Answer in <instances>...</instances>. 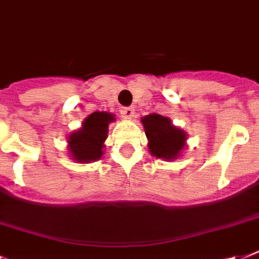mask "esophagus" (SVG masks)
<instances>
[{
    "label": "esophagus",
    "mask_w": 259,
    "mask_h": 259,
    "mask_svg": "<svg viewBox=\"0 0 259 259\" xmlns=\"http://www.w3.org/2000/svg\"><path fill=\"white\" fill-rule=\"evenodd\" d=\"M121 114L123 118H126V119H130V118L134 115V109L133 107H122Z\"/></svg>",
    "instance_id": "1"
}]
</instances>
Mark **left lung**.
Masks as SVG:
<instances>
[{
	"instance_id": "left-lung-1",
	"label": "left lung",
	"mask_w": 259,
	"mask_h": 259,
	"mask_svg": "<svg viewBox=\"0 0 259 259\" xmlns=\"http://www.w3.org/2000/svg\"><path fill=\"white\" fill-rule=\"evenodd\" d=\"M148 137V148L152 156L168 161L176 160L185 148L187 133L173 125L169 118L160 114H149L141 118Z\"/></svg>"
}]
</instances>
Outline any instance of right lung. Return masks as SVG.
<instances>
[{"label":"right lung","mask_w":259,"mask_h":259,"mask_svg":"<svg viewBox=\"0 0 259 259\" xmlns=\"http://www.w3.org/2000/svg\"><path fill=\"white\" fill-rule=\"evenodd\" d=\"M115 121L114 114L107 111H94L83 121L82 127L68 137V150L76 162L97 161L103 156V148L109 132V123Z\"/></svg>","instance_id":"add662e5"}]
</instances>
